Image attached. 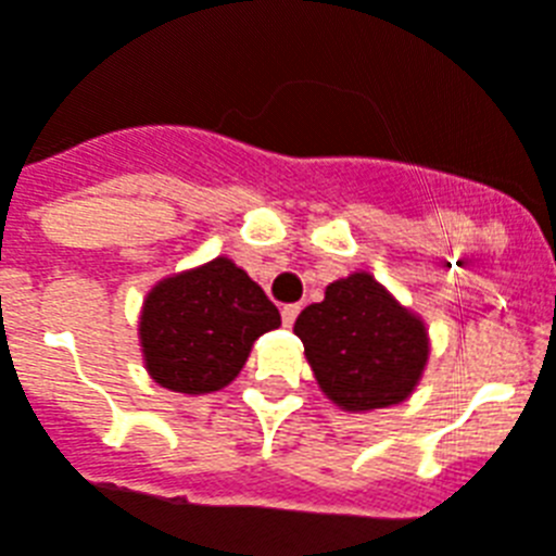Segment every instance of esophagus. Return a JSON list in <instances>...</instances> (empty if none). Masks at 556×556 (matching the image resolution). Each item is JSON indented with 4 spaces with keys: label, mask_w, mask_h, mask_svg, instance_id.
<instances>
[{
    "label": "esophagus",
    "mask_w": 556,
    "mask_h": 556,
    "mask_svg": "<svg viewBox=\"0 0 556 556\" xmlns=\"http://www.w3.org/2000/svg\"><path fill=\"white\" fill-rule=\"evenodd\" d=\"M299 313H301V304H283V307H281L283 325H287V327L295 325V318H299Z\"/></svg>",
    "instance_id": "34e87169"
}]
</instances>
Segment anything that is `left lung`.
I'll use <instances>...</instances> for the list:
<instances>
[{
	"label": "left lung",
	"instance_id": "8db88e82",
	"mask_svg": "<svg viewBox=\"0 0 556 556\" xmlns=\"http://www.w3.org/2000/svg\"><path fill=\"white\" fill-rule=\"evenodd\" d=\"M318 386L348 412H371L406 400L429 356L426 327L371 275L354 273L325 290L295 318Z\"/></svg>",
	"mask_w": 556,
	"mask_h": 556
}]
</instances>
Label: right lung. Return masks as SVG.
Wrapping results in <instances>:
<instances>
[{"label": "right lung", "instance_id": "right-lung-1", "mask_svg": "<svg viewBox=\"0 0 556 556\" xmlns=\"http://www.w3.org/2000/svg\"><path fill=\"white\" fill-rule=\"evenodd\" d=\"M281 325L266 292L229 257L174 275L150 290L141 309V351L150 377L179 394L229 386L252 342Z\"/></svg>", "mask_w": 556, "mask_h": 556}]
</instances>
